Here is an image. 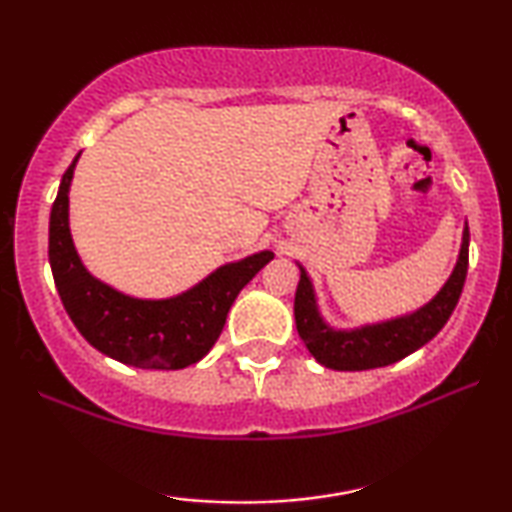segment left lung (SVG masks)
Wrapping results in <instances>:
<instances>
[{
  "label": "left lung",
  "instance_id": "left-lung-1",
  "mask_svg": "<svg viewBox=\"0 0 512 512\" xmlns=\"http://www.w3.org/2000/svg\"><path fill=\"white\" fill-rule=\"evenodd\" d=\"M468 237L471 235H468L466 226L459 261L431 303L419 307L417 312L405 314V317L352 328V331H335L321 319L310 277H307L305 268H300L293 314H296L298 335L310 349V354L321 366L333 370H370L401 361L408 354L417 352L419 347H424L447 324L459 303L461 291H464L468 272Z\"/></svg>",
  "mask_w": 512,
  "mask_h": 512
}]
</instances>
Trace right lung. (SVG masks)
<instances>
[{"label": "right lung", "instance_id": "obj_1", "mask_svg": "<svg viewBox=\"0 0 512 512\" xmlns=\"http://www.w3.org/2000/svg\"><path fill=\"white\" fill-rule=\"evenodd\" d=\"M76 160L62 174L48 223V261L69 319L97 352L135 368L179 370L198 363L226 324L230 305L275 254L258 251L221 265L193 289L165 300L125 296L83 268L69 233V184Z\"/></svg>", "mask_w": 512, "mask_h": 512}]
</instances>
